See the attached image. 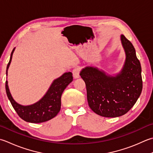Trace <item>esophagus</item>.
<instances>
[{
	"label": "esophagus",
	"instance_id": "34e87169",
	"mask_svg": "<svg viewBox=\"0 0 153 153\" xmlns=\"http://www.w3.org/2000/svg\"><path fill=\"white\" fill-rule=\"evenodd\" d=\"M80 68H75L73 71H72V74H73V76L74 78H78L79 77V74H80Z\"/></svg>",
	"mask_w": 153,
	"mask_h": 153
}]
</instances>
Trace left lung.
<instances>
[{
  "instance_id": "obj_1",
  "label": "left lung",
  "mask_w": 153,
  "mask_h": 153,
  "mask_svg": "<svg viewBox=\"0 0 153 153\" xmlns=\"http://www.w3.org/2000/svg\"><path fill=\"white\" fill-rule=\"evenodd\" d=\"M121 38L126 61L120 74L106 76L104 71L93 67H87L80 73L85 83L89 107L105 117L127 113L137 102L143 89L141 67L135 50L124 35Z\"/></svg>"
}]
</instances>
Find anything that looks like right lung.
<instances>
[{"label": "right lung", "mask_w": 153, "mask_h": 153, "mask_svg": "<svg viewBox=\"0 0 153 153\" xmlns=\"http://www.w3.org/2000/svg\"><path fill=\"white\" fill-rule=\"evenodd\" d=\"M14 48L11 53L10 61L7 65V70L13 57ZM73 81L72 73L66 72L54 80L46 94L42 99L31 105L22 106L15 101L9 91L8 82L6 81V92L13 108L24 121L32 123H40L49 121L54 117L61 109V97L63 91Z\"/></svg>", "instance_id": "right-lung-1"}]
</instances>
